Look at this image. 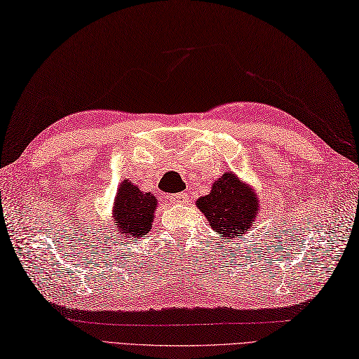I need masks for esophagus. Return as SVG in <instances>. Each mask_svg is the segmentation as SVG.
I'll return each mask as SVG.
<instances>
[{
  "label": "esophagus",
  "mask_w": 359,
  "mask_h": 359,
  "mask_svg": "<svg viewBox=\"0 0 359 359\" xmlns=\"http://www.w3.org/2000/svg\"><path fill=\"white\" fill-rule=\"evenodd\" d=\"M170 203L178 204V205H184V204L189 203V195L184 194V191H181V194L170 195Z\"/></svg>",
  "instance_id": "obj_1"
}]
</instances>
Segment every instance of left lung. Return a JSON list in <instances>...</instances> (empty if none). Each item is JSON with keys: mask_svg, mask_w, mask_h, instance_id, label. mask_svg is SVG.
I'll use <instances>...</instances> for the list:
<instances>
[{"mask_svg": "<svg viewBox=\"0 0 359 359\" xmlns=\"http://www.w3.org/2000/svg\"><path fill=\"white\" fill-rule=\"evenodd\" d=\"M259 201L256 189L229 170L213 182L208 195L198 198L195 204L219 239L230 241L250 233L259 219Z\"/></svg>", "mask_w": 359, "mask_h": 359, "instance_id": "left-lung-1", "label": "left lung"}]
</instances>
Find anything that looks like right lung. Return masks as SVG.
<instances>
[{
  "label": "right lung",
  "mask_w": 359,
  "mask_h": 359,
  "mask_svg": "<svg viewBox=\"0 0 359 359\" xmlns=\"http://www.w3.org/2000/svg\"><path fill=\"white\" fill-rule=\"evenodd\" d=\"M156 207L158 199L151 191L140 190L134 182L123 180L117 189L111 210L114 226L126 241L142 238L152 229Z\"/></svg>",
  "instance_id": "obj_1"
}]
</instances>
